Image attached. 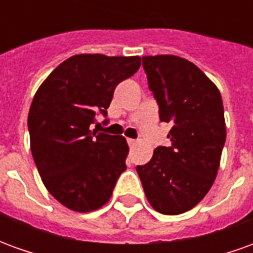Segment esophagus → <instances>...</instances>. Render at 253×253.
<instances>
[{
	"mask_svg": "<svg viewBox=\"0 0 253 253\" xmlns=\"http://www.w3.org/2000/svg\"><path fill=\"white\" fill-rule=\"evenodd\" d=\"M127 143H128V146L132 148V146H135L137 145V141L135 139H127Z\"/></svg>",
	"mask_w": 253,
	"mask_h": 253,
	"instance_id": "esophagus-1",
	"label": "esophagus"
}]
</instances>
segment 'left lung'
Listing matches in <instances>:
<instances>
[{
  "instance_id": "1",
  "label": "left lung",
  "mask_w": 253,
  "mask_h": 253,
  "mask_svg": "<svg viewBox=\"0 0 253 253\" xmlns=\"http://www.w3.org/2000/svg\"><path fill=\"white\" fill-rule=\"evenodd\" d=\"M142 65L160 121L172 128L169 148L154 149L137 172L154 210L177 215L195 207L217 177L226 138L222 97L215 84L184 58L149 55Z\"/></svg>"
}]
</instances>
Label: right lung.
<instances>
[{
  "label": "right lung",
  "instance_id": "add662e5",
  "mask_svg": "<svg viewBox=\"0 0 253 253\" xmlns=\"http://www.w3.org/2000/svg\"><path fill=\"white\" fill-rule=\"evenodd\" d=\"M139 66V57L78 54L36 90L28 114L32 157L47 191L73 211L104 206L126 169V138L89 126L97 112L107 114L116 85Z\"/></svg>",
  "mask_w": 253,
  "mask_h": 253
}]
</instances>
